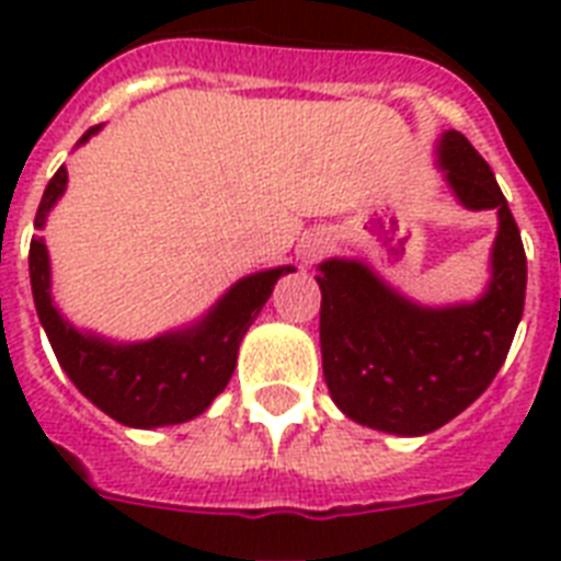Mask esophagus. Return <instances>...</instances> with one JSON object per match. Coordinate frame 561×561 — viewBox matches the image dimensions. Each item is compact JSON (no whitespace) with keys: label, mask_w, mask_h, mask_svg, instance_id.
Returning a JSON list of instances; mask_svg holds the SVG:
<instances>
[{"label":"esophagus","mask_w":561,"mask_h":561,"mask_svg":"<svg viewBox=\"0 0 561 561\" xmlns=\"http://www.w3.org/2000/svg\"><path fill=\"white\" fill-rule=\"evenodd\" d=\"M325 250H329V236L320 232V229H314V232H306V236H302V241H299L297 247V255L302 264H314Z\"/></svg>","instance_id":"34e87169"}]
</instances>
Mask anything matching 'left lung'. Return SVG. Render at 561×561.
I'll return each mask as SVG.
<instances>
[{
    "label": "left lung",
    "mask_w": 561,
    "mask_h": 561,
    "mask_svg": "<svg viewBox=\"0 0 561 561\" xmlns=\"http://www.w3.org/2000/svg\"><path fill=\"white\" fill-rule=\"evenodd\" d=\"M436 157L466 209L497 211L486 294L460 306H419L355 259H329L317 276L334 404L360 425L399 436L431 434L480 399L504 367L527 290L522 232L489 162L457 130H445Z\"/></svg>",
    "instance_id": "1"
}]
</instances>
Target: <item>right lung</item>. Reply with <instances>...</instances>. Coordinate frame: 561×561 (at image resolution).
Returning a JSON list of instances; mask_svg holds the SVG:
<instances>
[{"mask_svg": "<svg viewBox=\"0 0 561 561\" xmlns=\"http://www.w3.org/2000/svg\"><path fill=\"white\" fill-rule=\"evenodd\" d=\"M99 127L81 136L83 145ZM66 169L48 180L39 201L34 227H46V215L66 188ZM34 306L57 364L69 381L110 419L127 427L180 425L201 416L236 373L238 346L247 329L264 308L282 273L294 267H273L238 279L211 311L183 332H165L153 341L113 343L99 334L78 332L51 302V271L43 238H31L28 250Z\"/></svg>", "mask_w": 561, "mask_h": 561, "instance_id": "add662e5", "label": "right lung"}]
</instances>
